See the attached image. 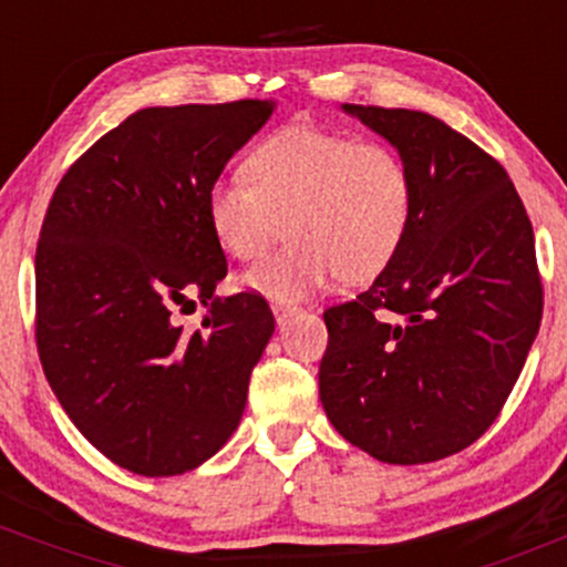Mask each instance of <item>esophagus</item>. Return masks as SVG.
I'll list each match as a JSON object with an SVG mask.
<instances>
[{"instance_id": "1", "label": "esophagus", "mask_w": 567, "mask_h": 567, "mask_svg": "<svg viewBox=\"0 0 567 567\" xmlns=\"http://www.w3.org/2000/svg\"><path fill=\"white\" fill-rule=\"evenodd\" d=\"M271 311H275V320L279 324H285L292 315H296V309H292V306H285V303H275V306H271Z\"/></svg>"}]
</instances>
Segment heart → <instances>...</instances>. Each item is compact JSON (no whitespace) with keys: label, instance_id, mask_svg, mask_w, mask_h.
<instances>
[{"label":"heart","instance_id":"1","mask_svg":"<svg viewBox=\"0 0 567 567\" xmlns=\"http://www.w3.org/2000/svg\"><path fill=\"white\" fill-rule=\"evenodd\" d=\"M247 174L213 181L207 220L237 261L264 256L288 229L282 250L239 277L275 303L303 301L338 275L351 285L379 277L413 218V175L386 143L290 125L258 143Z\"/></svg>","mask_w":567,"mask_h":567}]
</instances>
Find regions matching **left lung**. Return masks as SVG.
Masks as SVG:
<instances>
[{
  "label": "left lung",
  "mask_w": 567,
  "mask_h": 567,
  "mask_svg": "<svg viewBox=\"0 0 567 567\" xmlns=\"http://www.w3.org/2000/svg\"><path fill=\"white\" fill-rule=\"evenodd\" d=\"M341 109L408 162L413 218L375 282L324 311L320 400L360 451L429 464L496 421L528 360L544 306L533 226L504 167L437 116Z\"/></svg>",
  "instance_id": "1"
}]
</instances>
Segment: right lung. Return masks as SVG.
Returning <instances> with one entry per match:
<instances>
[{
  "mask_svg": "<svg viewBox=\"0 0 567 567\" xmlns=\"http://www.w3.org/2000/svg\"><path fill=\"white\" fill-rule=\"evenodd\" d=\"M275 101L130 114L71 165L37 247V347L74 426L122 470L173 477L216 455L275 333L256 292L216 296L207 192ZM208 309L188 334L174 311Z\"/></svg>",
  "mask_w": 567,
  "mask_h": 567,
  "instance_id": "1",
  "label": "right lung"
}]
</instances>
